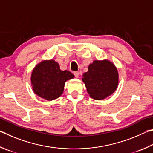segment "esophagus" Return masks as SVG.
<instances>
[{"label":"esophagus","mask_w":153,"mask_h":153,"mask_svg":"<svg viewBox=\"0 0 153 153\" xmlns=\"http://www.w3.org/2000/svg\"><path fill=\"white\" fill-rule=\"evenodd\" d=\"M74 76H75V77H76V78H78L79 76V72L78 71H76V72H74Z\"/></svg>","instance_id":"1"}]
</instances>
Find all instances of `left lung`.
Wrapping results in <instances>:
<instances>
[{"label":"left lung","instance_id":"1","mask_svg":"<svg viewBox=\"0 0 153 153\" xmlns=\"http://www.w3.org/2000/svg\"><path fill=\"white\" fill-rule=\"evenodd\" d=\"M85 82L90 97L101 100L111 95L118 85V73L111 62L95 60L83 74Z\"/></svg>","mask_w":153,"mask_h":153}]
</instances>
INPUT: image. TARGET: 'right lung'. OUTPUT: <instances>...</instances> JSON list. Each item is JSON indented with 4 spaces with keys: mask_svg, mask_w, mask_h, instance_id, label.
<instances>
[{
    "mask_svg": "<svg viewBox=\"0 0 153 153\" xmlns=\"http://www.w3.org/2000/svg\"><path fill=\"white\" fill-rule=\"evenodd\" d=\"M74 78L68 71H61L54 60L43 61L35 67L31 74L34 93L47 100H53L63 93L66 81Z\"/></svg>",
    "mask_w": 153,
    "mask_h": 153,
    "instance_id": "1",
    "label": "right lung"
}]
</instances>
